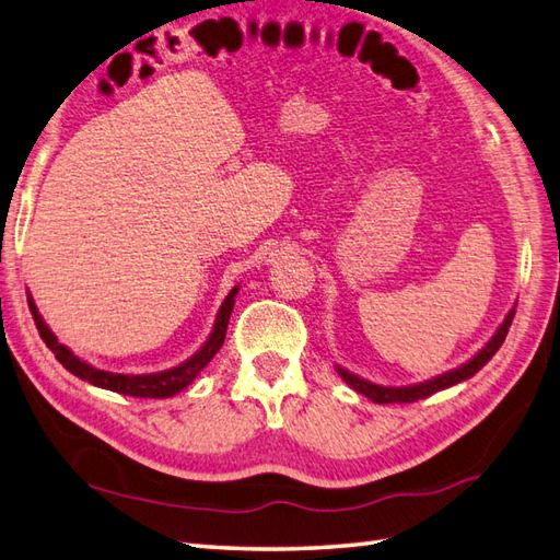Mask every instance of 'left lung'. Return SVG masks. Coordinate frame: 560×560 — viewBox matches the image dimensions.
<instances>
[{"label": "left lung", "instance_id": "left-lung-1", "mask_svg": "<svg viewBox=\"0 0 560 560\" xmlns=\"http://www.w3.org/2000/svg\"><path fill=\"white\" fill-rule=\"evenodd\" d=\"M513 317H515V307L506 314L504 324H501V326L497 328V334L492 336V340L487 342V346H485L476 357H472V360H468L466 364H462L458 369L447 371V374L435 376V378H430V381L419 383V385H405V388H388V385L369 383V381H364V378H360V376H354V374H350V371L340 369V366H338V374L342 376V381H346L348 385H352V388H354L357 393H362L364 397L374 399V402H378V405L417 402V399H423V397L433 395V393H438V390L450 388V385H454V383H462V381L470 378L472 374H478V371H480L487 362H490L492 357H494V352L501 348V342L506 340V334H509Z\"/></svg>", "mask_w": 560, "mask_h": 560}]
</instances>
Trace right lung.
I'll list each match as a JSON object with an SVG mask.
<instances>
[{"instance_id":"1","label":"right lung","mask_w":560,"mask_h":560,"mask_svg":"<svg viewBox=\"0 0 560 560\" xmlns=\"http://www.w3.org/2000/svg\"><path fill=\"white\" fill-rule=\"evenodd\" d=\"M236 293H238V285H236V289H232V293L224 298V303H222V307L218 312V322H214L212 334L206 340L203 348H200L194 357H189V360H186V362H182L179 366H172L167 371H158V374H143V376L110 374V371L94 369L88 362H82L80 357H75L66 346H61V342L56 340V336L49 331V326L45 324V319L39 317V312H37L31 295H27V305H31V312H33V319H35V326H37V331H39V338L47 342V348L54 352L56 360H59L70 371V374H75L78 378L88 381L92 385H98V388H106V390L120 393V395H130V397H172L175 393L184 390L189 383H194V378L200 374V371L206 369V364L222 348L224 336H226L229 314H232V310H234Z\"/></svg>"}]
</instances>
